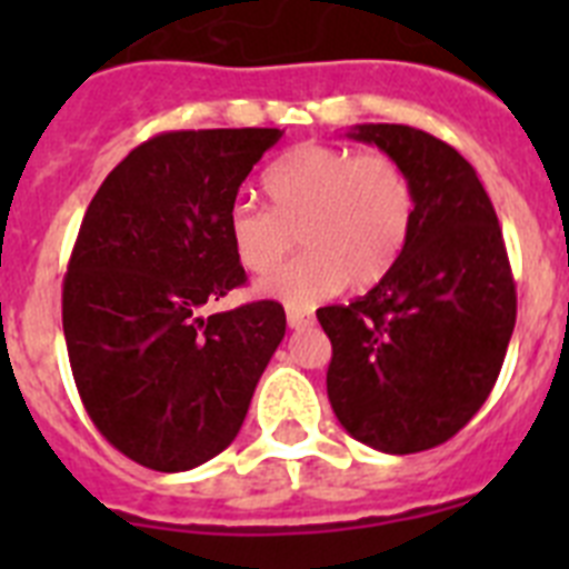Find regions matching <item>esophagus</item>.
<instances>
[{"mask_svg":"<svg viewBox=\"0 0 569 569\" xmlns=\"http://www.w3.org/2000/svg\"><path fill=\"white\" fill-rule=\"evenodd\" d=\"M288 325L293 330L310 328V325H313V316H310L308 310H301V308H288Z\"/></svg>","mask_w":569,"mask_h":569,"instance_id":"obj_1","label":"esophagus"}]
</instances>
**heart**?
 I'll use <instances>...</instances> for the list:
<instances>
[{"instance_id":"heart-1","label":"heart","mask_w":569,"mask_h":569,"mask_svg":"<svg viewBox=\"0 0 569 569\" xmlns=\"http://www.w3.org/2000/svg\"><path fill=\"white\" fill-rule=\"evenodd\" d=\"M273 210L236 199L228 236L248 273H268L293 250L290 264L259 281V293L290 308H313L353 281L376 284L390 273L413 228V184L387 153L305 142L264 173Z\"/></svg>"}]
</instances>
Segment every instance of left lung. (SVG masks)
<instances>
[{
    "instance_id": "left-lung-1",
    "label": "left lung",
    "mask_w": 569,
    "mask_h": 569,
    "mask_svg": "<svg viewBox=\"0 0 569 569\" xmlns=\"http://www.w3.org/2000/svg\"><path fill=\"white\" fill-rule=\"evenodd\" d=\"M345 136L393 156L416 210L390 273L350 305L316 310L333 345L328 399L361 445L419 453L453 439L490 396L516 328V284L490 196L459 150L407 124Z\"/></svg>"
}]
</instances>
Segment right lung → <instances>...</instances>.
<instances>
[{"label": "right lung", "mask_w": 569, "mask_h": 569, "mask_svg": "<svg viewBox=\"0 0 569 569\" xmlns=\"http://www.w3.org/2000/svg\"><path fill=\"white\" fill-rule=\"evenodd\" d=\"M279 128L159 133L97 190L62 290L68 359L84 410L136 465L182 472L219 456L248 416L284 308L202 316L248 281L228 210Z\"/></svg>", "instance_id": "right-lung-1"}]
</instances>
